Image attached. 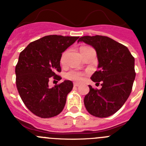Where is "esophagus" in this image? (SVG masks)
Listing matches in <instances>:
<instances>
[{
	"label": "esophagus",
	"instance_id": "obj_1",
	"mask_svg": "<svg viewBox=\"0 0 146 146\" xmlns=\"http://www.w3.org/2000/svg\"><path fill=\"white\" fill-rule=\"evenodd\" d=\"M80 86L79 83H77V82H74V87H78V86Z\"/></svg>",
	"mask_w": 146,
	"mask_h": 146
}]
</instances>
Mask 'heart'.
<instances>
[{
    "label": "heart",
    "mask_w": 146,
    "mask_h": 146,
    "mask_svg": "<svg viewBox=\"0 0 146 146\" xmlns=\"http://www.w3.org/2000/svg\"><path fill=\"white\" fill-rule=\"evenodd\" d=\"M84 47H82L81 48H84ZM80 48V49H81ZM66 55V52H64L62 54L61 58H60V64H64L65 62V57ZM66 78L68 80H71L77 81V82H80L82 80V77H83V74L80 72H77L75 70H71L69 72H67L65 75Z\"/></svg>",
    "instance_id": "heart-1"
}]
</instances>
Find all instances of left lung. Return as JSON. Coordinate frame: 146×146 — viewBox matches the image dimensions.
Wrapping results in <instances>:
<instances>
[{
  "label": "left lung",
  "mask_w": 146,
  "mask_h": 146,
  "mask_svg": "<svg viewBox=\"0 0 146 146\" xmlns=\"http://www.w3.org/2000/svg\"><path fill=\"white\" fill-rule=\"evenodd\" d=\"M79 42L91 45L97 55L98 71L91 79L101 89L88 86L90 91L84 98L89 113L98 118H106L116 113L131 94L135 80V58L128 48L104 36H85Z\"/></svg>",
  "instance_id": "8db88e82"
}]
</instances>
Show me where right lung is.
I'll list each match as a JSON object with an SVG mask.
<instances>
[{
	"mask_svg": "<svg viewBox=\"0 0 146 146\" xmlns=\"http://www.w3.org/2000/svg\"><path fill=\"white\" fill-rule=\"evenodd\" d=\"M79 36H46L31 42L20 52L15 68L16 85L22 100L30 111L40 118L56 116L64 109L73 83L64 80L49 87L50 77L60 80L62 52Z\"/></svg>",
	"mask_w": 146,
	"mask_h": 146,
	"instance_id": "add662e5",
	"label": "right lung"
}]
</instances>
